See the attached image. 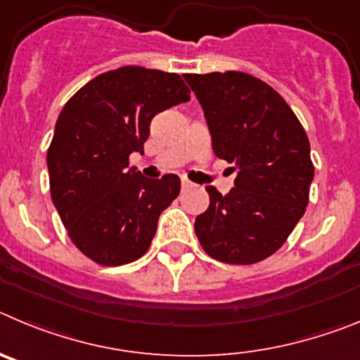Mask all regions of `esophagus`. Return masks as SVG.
<instances>
[{
    "instance_id": "esophagus-1",
    "label": "esophagus",
    "mask_w": 360,
    "mask_h": 360,
    "mask_svg": "<svg viewBox=\"0 0 360 360\" xmlns=\"http://www.w3.org/2000/svg\"><path fill=\"white\" fill-rule=\"evenodd\" d=\"M181 186H183V190H184V188L192 186V183H190V181H188V179H181Z\"/></svg>"
}]
</instances>
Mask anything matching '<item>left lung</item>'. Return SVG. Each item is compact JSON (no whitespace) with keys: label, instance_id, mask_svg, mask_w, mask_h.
I'll return each mask as SVG.
<instances>
[{"label":"left lung","instance_id":"left-lung-1","mask_svg":"<svg viewBox=\"0 0 360 360\" xmlns=\"http://www.w3.org/2000/svg\"><path fill=\"white\" fill-rule=\"evenodd\" d=\"M215 156L235 163L231 192L208 186L195 235L210 257L251 265L276 252L309 204L314 163L305 129L273 87L242 71L188 73ZM235 170V168H233Z\"/></svg>","mask_w":360,"mask_h":360}]
</instances>
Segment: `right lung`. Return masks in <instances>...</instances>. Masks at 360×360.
Here are the masks:
<instances>
[{"mask_svg": "<svg viewBox=\"0 0 360 360\" xmlns=\"http://www.w3.org/2000/svg\"><path fill=\"white\" fill-rule=\"evenodd\" d=\"M190 100L177 73L124 66L95 77L66 102L48 147L50 193L68 236L100 265L148 251L158 219L179 195L176 174L147 179L129 168L158 112Z\"/></svg>", "mask_w": 360, "mask_h": 360, "instance_id": "obj_1", "label": "right lung"}]
</instances>
